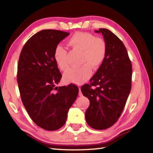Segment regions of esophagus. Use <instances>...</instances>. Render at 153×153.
<instances>
[{"label":"esophagus","instance_id":"34e87169","mask_svg":"<svg viewBox=\"0 0 153 153\" xmlns=\"http://www.w3.org/2000/svg\"><path fill=\"white\" fill-rule=\"evenodd\" d=\"M79 96L82 97V96L83 95V94H82V91H81V88H80V87H79Z\"/></svg>","mask_w":153,"mask_h":153}]
</instances>
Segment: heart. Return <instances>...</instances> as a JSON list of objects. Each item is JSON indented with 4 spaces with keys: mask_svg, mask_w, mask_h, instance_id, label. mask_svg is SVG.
<instances>
[{
    "mask_svg": "<svg viewBox=\"0 0 153 153\" xmlns=\"http://www.w3.org/2000/svg\"><path fill=\"white\" fill-rule=\"evenodd\" d=\"M68 45L74 50L80 51L82 66L70 68L64 74V79L67 83L82 84L91 76L92 70L101 66L106 55V45L105 40L96 37L87 32H76L68 41ZM54 58L58 67L66 71L68 67L67 51L58 45L54 51Z\"/></svg>",
    "mask_w": 153,
    "mask_h": 153,
    "instance_id": "1",
    "label": "heart"
}]
</instances>
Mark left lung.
<instances>
[{
  "mask_svg": "<svg viewBox=\"0 0 153 153\" xmlns=\"http://www.w3.org/2000/svg\"><path fill=\"white\" fill-rule=\"evenodd\" d=\"M99 30L95 31L103 35L106 58L90 84L81 90L90 101L85 112L87 123L101 130L114 124L123 112L131 88L132 66L122 41L107 29Z\"/></svg>",
  "mask_w": 153,
  "mask_h": 153,
  "instance_id": "8db88e82",
  "label": "left lung"
}]
</instances>
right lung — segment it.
Wrapping results in <instances>:
<instances>
[{"label":"right lung","instance_id":"right-lung-1","mask_svg":"<svg viewBox=\"0 0 153 153\" xmlns=\"http://www.w3.org/2000/svg\"><path fill=\"white\" fill-rule=\"evenodd\" d=\"M69 34L54 30L39 31L29 39L19 55L17 81L22 101L35 124L45 130L54 131L64 125L78 95V87L74 84L56 87L62 74L54 51Z\"/></svg>","mask_w":153,"mask_h":153}]
</instances>
